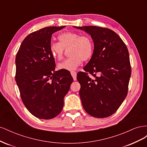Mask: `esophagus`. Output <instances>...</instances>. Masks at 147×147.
<instances>
[{
	"label": "esophagus",
	"mask_w": 147,
	"mask_h": 147,
	"mask_svg": "<svg viewBox=\"0 0 147 147\" xmlns=\"http://www.w3.org/2000/svg\"><path fill=\"white\" fill-rule=\"evenodd\" d=\"M70 74H71V75H72V76L74 80H77V72H75V71H71Z\"/></svg>",
	"instance_id": "1"
}]
</instances>
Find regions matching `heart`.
<instances>
[{
  "mask_svg": "<svg viewBox=\"0 0 147 147\" xmlns=\"http://www.w3.org/2000/svg\"><path fill=\"white\" fill-rule=\"evenodd\" d=\"M59 43L50 44V52L55 59L63 58L64 49L70 47L69 58L57 65L60 70H74L80 65L83 61L90 59L94 51V44L92 39L88 35H81L74 32H66L60 34Z\"/></svg>",
  "mask_w": 147,
  "mask_h": 147,
  "instance_id": "1",
  "label": "heart"
}]
</instances>
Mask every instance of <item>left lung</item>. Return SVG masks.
Listing matches in <instances>:
<instances>
[{
	"label": "left lung",
	"mask_w": 147,
	"mask_h": 147,
	"mask_svg": "<svg viewBox=\"0 0 147 147\" xmlns=\"http://www.w3.org/2000/svg\"><path fill=\"white\" fill-rule=\"evenodd\" d=\"M74 27L90 34L94 43L91 58L83 68L85 72L77 74L82 105L92 117H110L127 94L131 75L127 48L119 35L109 29L94 26ZM88 72L95 78H89Z\"/></svg>",
	"instance_id": "8db88e82"
}]
</instances>
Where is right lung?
Returning a JSON list of instances; mask_svg holds the SVG:
<instances>
[{"instance_id":"obj_1","label":"right lung","mask_w":147,"mask_h":147,"mask_svg":"<svg viewBox=\"0 0 147 147\" xmlns=\"http://www.w3.org/2000/svg\"><path fill=\"white\" fill-rule=\"evenodd\" d=\"M64 28L51 26L30 34L16 56L15 80L22 101L38 118L51 119L61 113L74 80L69 71L55 70L50 52L52 34Z\"/></svg>"}]
</instances>
